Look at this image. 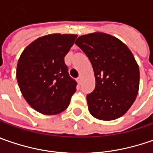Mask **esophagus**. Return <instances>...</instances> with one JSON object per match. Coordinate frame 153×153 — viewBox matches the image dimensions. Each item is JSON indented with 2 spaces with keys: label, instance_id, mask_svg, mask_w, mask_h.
<instances>
[{
  "label": "esophagus",
  "instance_id": "obj_1",
  "mask_svg": "<svg viewBox=\"0 0 153 153\" xmlns=\"http://www.w3.org/2000/svg\"><path fill=\"white\" fill-rule=\"evenodd\" d=\"M76 80H77V82H78V83H79V84H81V83H82V76H78Z\"/></svg>",
  "mask_w": 153,
  "mask_h": 153
}]
</instances>
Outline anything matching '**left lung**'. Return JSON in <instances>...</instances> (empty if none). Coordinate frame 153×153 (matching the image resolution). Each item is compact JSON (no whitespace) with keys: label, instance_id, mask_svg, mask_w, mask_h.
Here are the masks:
<instances>
[{"label":"left lung","instance_id":"obj_1","mask_svg":"<svg viewBox=\"0 0 153 153\" xmlns=\"http://www.w3.org/2000/svg\"><path fill=\"white\" fill-rule=\"evenodd\" d=\"M91 62L94 90L87 95L88 110L97 119L122 117L137 96L140 71L134 57L120 40L105 33L82 36L76 42Z\"/></svg>","mask_w":153,"mask_h":153}]
</instances>
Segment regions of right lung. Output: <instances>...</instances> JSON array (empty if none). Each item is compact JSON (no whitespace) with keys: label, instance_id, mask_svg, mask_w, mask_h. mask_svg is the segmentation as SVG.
<instances>
[{"label":"right lung","instance_id":"obj_1","mask_svg":"<svg viewBox=\"0 0 153 153\" xmlns=\"http://www.w3.org/2000/svg\"><path fill=\"white\" fill-rule=\"evenodd\" d=\"M76 35L52 34L36 39L23 51L17 65V80L29 105L46 115L67 108L77 82L70 76L65 57Z\"/></svg>","mask_w":153,"mask_h":153}]
</instances>
